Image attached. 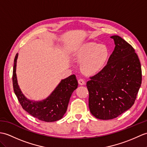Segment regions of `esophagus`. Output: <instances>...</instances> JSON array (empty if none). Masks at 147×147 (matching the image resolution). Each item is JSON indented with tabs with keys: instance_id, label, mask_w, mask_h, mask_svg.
Returning a JSON list of instances; mask_svg holds the SVG:
<instances>
[{
	"instance_id": "34e87169",
	"label": "esophagus",
	"mask_w": 147,
	"mask_h": 147,
	"mask_svg": "<svg viewBox=\"0 0 147 147\" xmlns=\"http://www.w3.org/2000/svg\"><path fill=\"white\" fill-rule=\"evenodd\" d=\"M78 83H79L80 85H84L85 84V81L83 79H80L78 80Z\"/></svg>"
}]
</instances>
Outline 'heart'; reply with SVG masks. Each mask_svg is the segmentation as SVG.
Instances as JSON below:
<instances>
[{"instance_id": "1", "label": "heart", "mask_w": 147, "mask_h": 147, "mask_svg": "<svg viewBox=\"0 0 147 147\" xmlns=\"http://www.w3.org/2000/svg\"><path fill=\"white\" fill-rule=\"evenodd\" d=\"M109 51L104 44L87 42L80 46L74 51V59L82 62L81 69L87 74L97 73L104 66L108 59Z\"/></svg>"}]
</instances>
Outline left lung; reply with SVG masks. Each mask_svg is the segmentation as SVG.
<instances>
[{
	"mask_svg": "<svg viewBox=\"0 0 147 147\" xmlns=\"http://www.w3.org/2000/svg\"><path fill=\"white\" fill-rule=\"evenodd\" d=\"M108 63L86 83L91 113L100 120H111L134 104L142 84L138 57L130 44L118 36Z\"/></svg>",
	"mask_w": 147,
	"mask_h": 147,
	"instance_id": "8db88e82",
	"label": "left lung"
}]
</instances>
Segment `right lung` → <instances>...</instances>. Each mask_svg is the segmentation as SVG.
I'll return each mask as SVG.
<instances>
[{
  "label": "right lung",
  "instance_id": "obj_1",
  "mask_svg": "<svg viewBox=\"0 0 147 147\" xmlns=\"http://www.w3.org/2000/svg\"><path fill=\"white\" fill-rule=\"evenodd\" d=\"M16 54L13 68L12 82L13 91L20 104L28 113L39 120L53 122L61 120L66 112L69 99L73 92L78 88V81L74 74L62 80L49 96L41 101L27 99L20 90L16 74Z\"/></svg>",
  "mask_w": 147,
  "mask_h": 147
}]
</instances>
